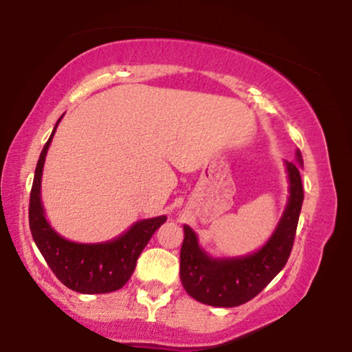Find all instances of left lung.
<instances>
[{"label":"left lung","instance_id":"left-lung-1","mask_svg":"<svg viewBox=\"0 0 352 352\" xmlns=\"http://www.w3.org/2000/svg\"><path fill=\"white\" fill-rule=\"evenodd\" d=\"M286 162L289 177V199L276 230L256 253L241 258L215 260L199 246L193 230L185 225L180 250V280L185 292L197 301L220 308H233L253 300L281 272L292 253L302 199L300 167L302 159Z\"/></svg>","mask_w":352,"mask_h":352}]
</instances>
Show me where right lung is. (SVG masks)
<instances>
[{
    "label": "right lung",
    "mask_w": 352,
    "mask_h": 352,
    "mask_svg": "<svg viewBox=\"0 0 352 352\" xmlns=\"http://www.w3.org/2000/svg\"><path fill=\"white\" fill-rule=\"evenodd\" d=\"M60 120V119H59ZM58 120V124H59ZM56 124V127H58ZM52 134L44 145L36 165L33 188L30 195V228L36 246L58 280L72 292L84 294L111 293L122 288L134 273L137 258L148 243L155 230L167 217L140 220L129 232L107 243H72L59 236L47 223L41 205V175Z\"/></svg>",
    "instance_id": "right-lung-1"
}]
</instances>
